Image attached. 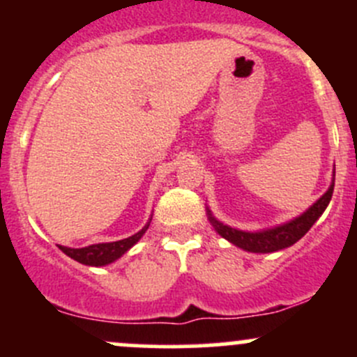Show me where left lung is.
<instances>
[{
    "label": "left lung",
    "mask_w": 357,
    "mask_h": 357,
    "mask_svg": "<svg viewBox=\"0 0 357 357\" xmlns=\"http://www.w3.org/2000/svg\"><path fill=\"white\" fill-rule=\"evenodd\" d=\"M333 186H335V179L332 186L328 188V192L316 202L312 207H309L304 214L295 218L294 221L287 222V225L276 226V228L266 229V231L247 233V231H240V229H235V228H229V226L215 221V219L212 218L211 212H208V219H211L212 226H214L215 231H218L222 238L231 242L233 245L243 248V250L255 252V254H268V252L282 250V248H287L294 245L295 242H298V240H301L302 236L311 229V226L318 221V218L325 212L326 205H328L330 200H332Z\"/></svg>",
    "instance_id": "obj_1"
}]
</instances>
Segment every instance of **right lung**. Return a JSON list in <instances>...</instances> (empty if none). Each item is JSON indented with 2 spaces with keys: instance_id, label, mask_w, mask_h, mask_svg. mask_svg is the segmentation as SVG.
Returning a JSON list of instances; mask_svg holds the SVG:
<instances>
[{
  "instance_id": "right-lung-1",
  "label": "right lung",
  "mask_w": 357,
  "mask_h": 357,
  "mask_svg": "<svg viewBox=\"0 0 357 357\" xmlns=\"http://www.w3.org/2000/svg\"><path fill=\"white\" fill-rule=\"evenodd\" d=\"M149 225L138 231L136 235L129 236V238L119 240V242H112V243H96V245H89V247H82V248H68V247H60V250L63 254L68 255L74 261L81 262V264L86 266H105L114 262L115 259L121 257L122 254L129 250L139 238L143 236V233L146 231Z\"/></svg>"
}]
</instances>
